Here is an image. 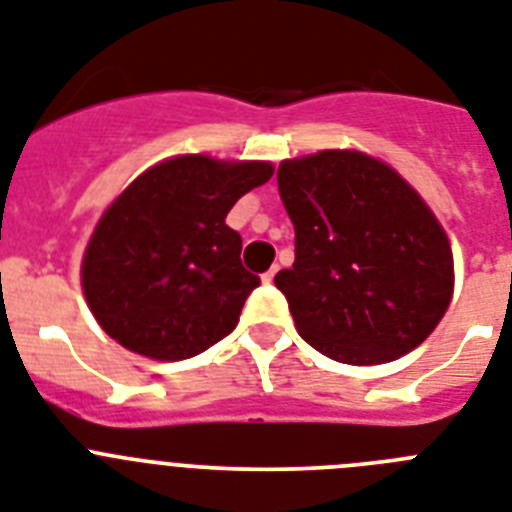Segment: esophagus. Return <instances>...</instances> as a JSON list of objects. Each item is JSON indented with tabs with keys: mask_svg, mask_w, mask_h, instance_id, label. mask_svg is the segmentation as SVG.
I'll list each match as a JSON object with an SVG mask.
<instances>
[{
	"mask_svg": "<svg viewBox=\"0 0 512 512\" xmlns=\"http://www.w3.org/2000/svg\"><path fill=\"white\" fill-rule=\"evenodd\" d=\"M276 273H278V265H273V268H270L268 273H265V276H263V281H265V283H273V278H276Z\"/></svg>",
	"mask_w": 512,
	"mask_h": 512,
	"instance_id": "34e87169",
	"label": "esophagus"
}]
</instances>
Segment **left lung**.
Returning a JSON list of instances; mask_svg holds the SVG:
<instances>
[{"label":"left lung","mask_w":512,"mask_h":512,"mask_svg":"<svg viewBox=\"0 0 512 512\" xmlns=\"http://www.w3.org/2000/svg\"><path fill=\"white\" fill-rule=\"evenodd\" d=\"M278 192L296 260L276 286L309 346L343 364H382L437 328L453 294V252L432 210L390 166L322 150L283 161Z\"/></svg>","instance_id":"left-lung-1"}]
</instances>
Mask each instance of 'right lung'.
I'll return each mask as SVG.
<instances>
[{
	"label": "right lung",
	"mask_w": 512,
	"mask_h": 512,
	"mask_svg": "<svg viewBox=\"0 0 512 512\" xmlns=\"http://www.w3.org/2000/svg\"><path fill=\"white\" fill-rule=\"evenodd\" d=\"M273 176L265 161H163L114 200L83 257V291L106 333L135 354L179 362L236 328L260 276L242 265L234 203Z\"/></svg>",
	"instance_id": "right-lung-1"
}]
</instances>
